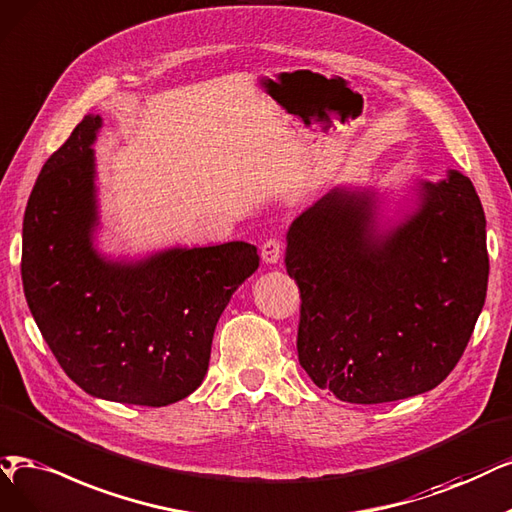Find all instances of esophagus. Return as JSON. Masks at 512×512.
I'll use <instances>...</instances> for the list:
<instances>
[{
    "label": "esophagus",
    "instance_id": "obj_1",
    "mask_svg": "<svg viewBox=\"0 0 512 512\" xmlns=\"http://www.w3.org/2000/svg\"><path fill=\"white\" fill-rule=\"evenodd\" d=\"M280 255H282V242L280 240L268 238L266 242L261 244V259L270 263V266H272V263H278Z\"/></svg>",
    "mask_w": 512,
    "mask_h": 512
}]
</instances>
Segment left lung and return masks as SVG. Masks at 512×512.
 <instances>
[{
  "mask_svg": "<svg viewBox=\"0 0 512 512\" xmlns=\"http://www.w3.org/2000/svg\"><path fill=\"white\" fill-rule=\"evenodd\" d=\"M301 295L299 365L339 401L375 405L437 388L485 304V213L458 170L418 185L415 211L377 225L369 189L333 187L287 232Z\"/></svg>",
  "mask_w": 512,
  "mask_h": 512,
  "instance_id": "obj_1",
  "label": "left lung"
}]
</instances>
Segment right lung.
Here are the masks:
<instances>
[{"label": "right lung", "mask_w": 512, "mask_h": 512, "mask_svg": "<svg viewBox=\"0 0 512 512\" xmlns=\"http://www.w3.org/2000/svg\"><path fill=\"white\" fill-rule=\"evenodd\" d=\"M101 124V116H84L33 185L23 289L48 348L84 392L164 407L202 384L217 320L259 255L240 240L175 246L139 261L99 255L92 143Z\"/></svg>", "instance_id": "1"}]
</instances>
